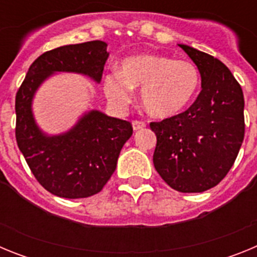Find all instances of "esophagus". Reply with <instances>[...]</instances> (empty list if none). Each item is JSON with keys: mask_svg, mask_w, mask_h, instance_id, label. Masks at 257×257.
<instances>
[{"mask_svg": "<svg viewBox=\"0 0 257 257\" xmlns=\"http://www.w3.org/2000/svg\"><path fill=\"white\" fill-rule=\"evenodd\" d=\"M147 126V123H145L144 121H138V119H135V121H133V128L134 130H140V128H144V127Z\"/></svg>", "mask_w": 257, "mask_h": 257, "instance_id": "34e87169", "label": "esophagus"}]
</instances>
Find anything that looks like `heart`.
I'll list each match as a JSON object with an SVG mask.
<instances>
[{
    "label": "heart",
    "instance_id": "1",
    "mask_svg": "<svg viewBox=\"0 0 257 257\" xmlns=\"http://www.w3.org/2000/svg\"><path fill=\"white\" fill-rule=\"evenodd\" d=\"M201 83L199 70L188 60H175L161 54H142L124 59L121 72L113 70L104 78L108 100L119 109L126 108L140 87V101L153 117L179 114L196 96Z\"/></svg>",
    "mask_w": 257,
    "mask_h": 257
}]
</instances>
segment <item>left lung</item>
<instances>
[{
    "label": "left lung",
    "mask_w": 257,
    "mask_h": 257,
    "mask_svg": "<svg viewBox=\"0 0 257 257\" xmlns=\"http://www.w3.org/2000/svg\"><path fill=\"white\" fill-rule=\"evenodd\" d=\"M179 46L198 68L202 91L185 112L151 122L157 136L153 163L172 189L201 193L225 178L237 158L244 138V99L219 59Z\"/></svg>",
    "instance_id": "left-lung-1"
}]
</instances>
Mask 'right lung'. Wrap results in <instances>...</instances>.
<instances>
[{"mask_svg": "<svg viewBox=\"0 0 257 257\" xmlns=\"http://www.w3.org/2000/svg\"><path fill=\"white\" fill-rule=\"evenodd\" d=\"M109 54L103 41L67 45L38 56L15 96L18 147L38 183L61 198H87L100 192L133 135L128 121L99 110L86 113L68 133L47 136L32 114V99L54 72H76L100 82Z\"/></svg>", "mask_w": 257, "mask_h": 257, "instance_id": "obj_1", "label": "right lung"}]
</instances>
